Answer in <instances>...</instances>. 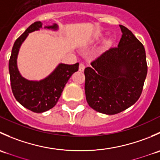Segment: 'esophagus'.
Instances as JSON below:
<instances>
[{"label":"esophagus","instance_id":"esophagus-1","mask_svg":"<svg viewBox=\"0 0 160 160\" xmlns=\"http://www.w3.org/2000/svg\"><path fill=\"white\" fill-rule=\"evenodd\" d=\"M84 69H85L84 64H83V62H80V66H79V70L81 71V72H83V71L84 70Z\"/></svg>","mask_w":160,"mask_h":160}]
</instances>
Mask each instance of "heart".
<instances>
[{
  "label": "heart",
  "mask_w": 160,
  "mask_h": 160,
  "mask_svg": "<svg viewBox=\"0 0 160 160\" xmlns=\"http://www.w3.org/2000/svg\"><path fill=\"white\" fill-rule=\"evenodd\" d=\"M108 43H110V41H108Z\"/></svg>",
  "instance_id": "b5f03b06"
}]
</instances>
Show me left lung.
I'll return each mask as SVG.
<instances>
[{"instance_id":"obj_1","label":"left lung","mask_w":160,"mask_h":160,"mask_svg":"<svg viewBox=\"0 0 160 160\" xmlns=\"http://www.w3.org/2000/svg\"><path fill=\"white\" fill-rule=\"evenodd\" d=\"M119 26L122 35L118 46L104 52L84 70L87 101L93 110L106 114H118L135 104L147 75L142 43L126 27Z\"/></svg>"}]
</instances>
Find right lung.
Here are the masks:
<instances>
[{
  "label": "right lung",
  "instance_id": "add662e5",
  "mask_svg": "<svg viewBox=\"0 0 160 160\" xmlns=\"http://www.w3.org/2000/svg\"><path fill=\"white\" fill-rule=\"evenodd\" d=\"M40 28H42L41 22H34L16 39L9 59V73L13 94L22 106L35 113L45 112L56 105L66 83L72 74L79 69V62L72 65L61 63L49 77L40 81H30L21 76L17 67L19 48L28 33ZM46 28L57 29V25L54 24L52 26Z\"/></svg>",
  "mask_w": 160,
  "mask_h": 160
}]
</instances>
